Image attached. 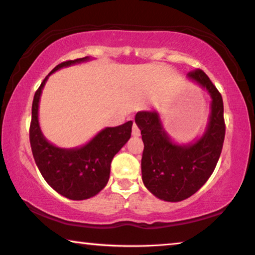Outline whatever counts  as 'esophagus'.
I'll return each mask as SVG.
<instances>
[{"label":"esophagus","mask_w":255,"mask_h":255,"mask_svg":"<svg viewBox=\"0 0 255 255\" xmlns=\"http://www.w3.org/2000/svg\"><path fill=\"white\" fill-rule=\"evenodd\" d=\"M132 135H134V136H139V135H141V130H139L138 127L136 126V124L132 125Z\"/></svg>","instance_id":"1"}]
</instances>
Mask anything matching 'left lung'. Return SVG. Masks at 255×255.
Wrapping results in <instances>:
<instances>
[{
  "instance_id": "left-lung-1",
  "label": "left lung",
  "mask_w": 255,
  "mask_h": 255,
  "mask_svg": "<svg viewBox=\"0 0 255 255\" xmlns=\"http://www.w3.org/2000/svg\"><path fill=\"white\" fill-rule=\"evenodd\" d=\"M187 78L206 89L211 98L209 121L199 139L178 144L165 131L158 112L141 111L135 116L144 143L143 184L156 198L167 202L187 199L206 184L216 167L225 136L221 93L201 69L188 73Z\"/></svg>"
}]
</instances>
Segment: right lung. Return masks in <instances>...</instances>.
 Returning <instances> with one entry per match:
<instances>
[{
	"instance_id": "obj_1",
	"label": "right lung",
	"mask_w": 255,
	"mask_h": 255,
	"mask_svg": "<svg viewBox=\"0 0 255 255\" xmlns=\"http://www.w3.org/2000/svg\"><path fill=\"white\" fill-rule=\"evenodd\" d=\"M90 57L62 62L53 69L34 93L32 103L30 143L35 164L46 182L64 198L87 200L98 194L110 179L111 162L130 138L132 121L107 127L80 148H59L48 142L39 126V100L48 76L63 67L85 62Z\"/></svg>"
}]
</instances>
